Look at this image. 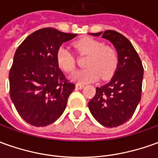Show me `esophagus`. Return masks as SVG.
Here are the masks:
<instances>
[{
	"instance_id": "34e87169",
	"label": "esophagus",
	"mask_w": 158,
	"mask_h": 158,
	"mask_svg": "<svg viewBox=\"0 0 158 158\" xmlns=\"http://www.w3.org/2000/svg\"><path fill=\"white\" fill-rule=\"evenodd\" d=\"M84 88V85L83 84H80V83H77L76 84V89H83Z\"/></svg>"
}]
</instances>
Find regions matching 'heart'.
Here are the masks:
<instances>
[{
    "label": "heart",
    "instance_id": "b5f03b06",
    "mask_svg": "<svg viewBox=\"0 0 158 158\" xmlns=\"http://www.w3.org/2000/svg\"><path fill=\"white\" fill-rule=\"evenodd\" d=\"M77 52L88 56L85 61L86 69L78 70L70 79L80 84H86L97 80L99 77L105 80L115 72L118 63V52L114 48L92 38H84L74 43ZM57 64L65 72H72L76 68V60L68 48L61 46L56 52Z\"/></svg>",
    "mask_w": 158,
    "mask_h": 158
}]
</instances>
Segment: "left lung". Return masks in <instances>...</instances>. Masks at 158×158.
<instances>
[{
	"label": "left lung",
	"instance_id": "8db88e82",
	"mask_svg": "<svg viewBox=\"0 0 158 158\" xmlns=\"http://www.w3.org/2000/svg\"><path fill=\"white\" fill-rule=\"evenodd\" d=\"M109 40L118 52V63L114 77L105 85L96 88L89 102L94 118L102 126L117 127L131 118L141 99L143 68L131 43L118 31L89 33Z\"/></svg>",
	"mask_w": 158,
	"mask_h": 158
}]
</instances>
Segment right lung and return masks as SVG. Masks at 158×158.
<instances>
[{
	"label": "right lung",
	"mask_w": 158,
	"mask_h": 158,
	"mask_svg": "<svg viewBox=\"0 0 158 158\" xmlns=\"http://www.w3.org/2000/svg\"><path fill=\"white\" fill-rule=\"evenodd\" d=\"M77 34L47 27L32 32L17 48L9 71L10 97L20 117L45 127L63 114L75 84L58 68L56 52Z\"/></svg>",
	"instance_id": "right-lung-1"
}]
</instances>
